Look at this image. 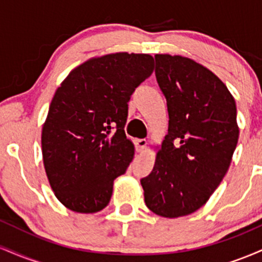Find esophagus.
<instances>
[{"mask_svg": "<svg viewBox=\"0 0 262 262\" xmlns=\"http://www.w3.org/2000/svg\"><path fill=\"white\" fill-rule=\"evenodd\" d=\"M146 146V140L145 139H137L135 140V149L138 152H143L144 149Z\"/></svg>", "mask_w": 262, "mask_h": 262, "instance_id": "34e87169", "label": "esophagus"}]
</instances>
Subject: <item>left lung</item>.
Instances as JSON below:
<instances>
[{
    "label": "left lung",
    "mask_w": 262,
    "mask_h": 262,
    "mask_svg": "<svg viewBox=\"0 0 262 262\" xmlns=\"http://www.w3.org/2000/svg\"><path fill=\"white\" fill-rule=\"evenodd\" d=\"M155 64L169 133L140 182L151 212L177 218L200 209L229 169L239 138L236 106L227 86L193 60L156 54Z\"/></svg>",
    "instance_id": "obj_1"
}]
</instances>
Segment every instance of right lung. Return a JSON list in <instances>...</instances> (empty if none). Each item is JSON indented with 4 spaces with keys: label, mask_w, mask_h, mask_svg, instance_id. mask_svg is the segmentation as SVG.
<instances>
[{
    "label": "right lung",
    "mask_w": 262,
    "mask_h": 262,
    "mask_svg": "<svg viewBox=\"0 0 262 262\" xmlns=\"http://www.w3.org/2000/svg\"><path fill=\"white\" fill-rule=\"evenodd\" d=\"M154 71L149 54L117 53L74 69L56 90L41 132L45 172L54 193L77 213L100 212L134 146L125 137L128 102Z\"/></svg>",
    "instance_id": "1"
}]
</instances>
